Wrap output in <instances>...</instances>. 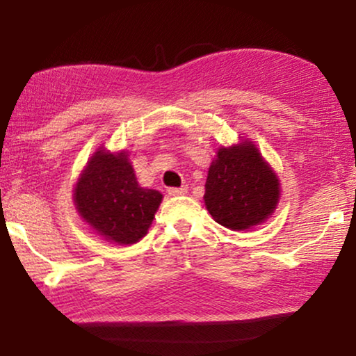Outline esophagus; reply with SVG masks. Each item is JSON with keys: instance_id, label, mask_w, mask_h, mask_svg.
<instances>
[{"instance_id": "1", "label": "esophagus", "mask_w": 356, "mask_h": 356, "mask_svg": "<svg viewBox=\"0 0 356 356\" xmlns=\"http://www.w3.org/2000/svg\"><path fill=\"white\" fill-rule=\"evenodd\" d=\"M167 193L170 196H181V194L188 193V186H181V188H168Z\"/></svg>"}]
</instances>
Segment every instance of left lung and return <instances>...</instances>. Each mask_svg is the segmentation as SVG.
Segmentation results:
<instances>
[{
	"mask_svg": "<svg viewBox=\"0 0 356 356\" xmlns=\"http://www.w3.org/2000/svg\"><path fill=\"white\" fill-rule=\"evenodd\" d=\"M279 179L254 145L218 149L206 181L207 211L230 230L259 225L279 201Z\"/></svg>",
	"mask_w": 356,
	"mask_h": 356,
	"instance_id": "1",
	"label": "left lung"
}]
</instances>
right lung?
Returning <instances> with one entry per match:
<instances>
[{"mask_svg":"<svg viewBox=\"0 0 356 356\" xmlns=\"http://www.w3.org/2000/svg\"><path fill=\"white\" fill-rule=\"evenodd\" d=\"M74 202L81 217L106 240L131 245L147 233L162 194L139 186L124 152L97 150L77 183Z\"/></svg>","mask_w":356,"mask_h":356,"instance_id":"obj_1","label":"right lung"}]
</instances>
